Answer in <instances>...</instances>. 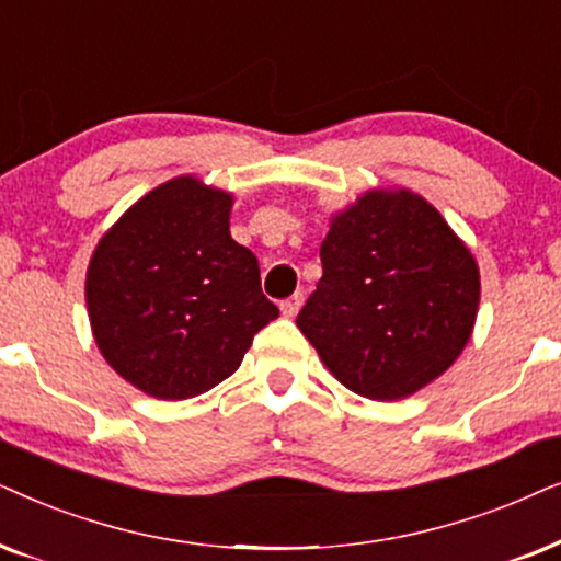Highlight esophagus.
<instances>
[{
    "mask_svg": "<svg viewBox=\"0 0 561 561\" xmlns=\"http://www.w3.org/2000/svg\"><path fill=\"white\" fill-rule=\"evenodd\" d=\"M302 302H305V297H302L300 293L293 295V297H287V300L279 305V308H282V316H285V318H295L297 312H300Z\"/></svg>",
    "mask_w": 561,
    "mask_h": 561,
    "instance_id": "34e87169",
    "label": "esophagus"
}]
</instances>
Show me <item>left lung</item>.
Instances as JSON below:
<instances>
[{
  "label": "left lung",
  "mask_w": 561,
  "mask_h": 561,
  "mask_svg": "<svg viewBox=\"0 0 561 561\" xmlns=\"http://www.w3.org/2000/svg\"><path fill=\"white\" fill-rule=\"evenodd\" d=\"M320 261L323 276L297 328L351 392L410 398L465 351L480 266L421 194L364 192L331 218Z\"/></svg>",
  "instance_id": "1"
}]
</instances>
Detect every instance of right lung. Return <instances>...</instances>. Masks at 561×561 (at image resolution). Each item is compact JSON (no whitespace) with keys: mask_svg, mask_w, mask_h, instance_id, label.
I'll return each mask as SVG.
<instances>
[{"mask_svg":"<svg viewBox=\"0 0 561 561\" xmlns=\"http://www.w3.org/2000/svg\"><path fill=\"white\" fill-rule=\"evenodd\" d=\"M230 192L174 176L128 207L89 259L96 348L151 398L213 390L279 318L261 293L256 256L230 238Z\"/></svg>","mask_w":561,"mask_h":561,"instance_id":"add662e5","label":"right lung"}]
</instances>
